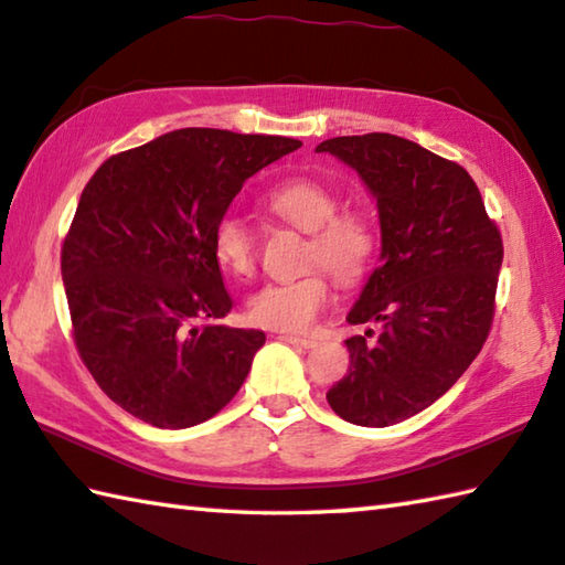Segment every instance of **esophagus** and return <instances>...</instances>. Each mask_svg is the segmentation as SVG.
Instances as JSON below:
<instances>
[{
	"instance_id": "obj_1",
	"label": "esophagus",
	"mask_w": 565,
	"mask_h": 565,
	"mask_svg": "<svg viewBox=\"0 0 565 565\" xmlns=\"http://www.w3.org/2000/svg\"><path fill=\"white\" fill-rule=\"evenodd\" d=\"M279 341L291 343V345H301V348H313L316 345L313 338H301V335H289V333H281Z\"/></svg>"
}]
</instances>
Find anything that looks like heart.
Wrapping results in <instances>:
<instances>
[{
	"label": "heart",
	"mask_w": 565,
	"mask_h": 565,
	"mask_svg": "<svg viewBox=\"0 0 565 565\" xmlns=\"http://www.w3.org/2000/svg\"><path fill=\"white\" fill-rule=\"evenodd\" d=\"M338 192L311 178H291L266 192L264 207L276 217L309 232V274L291 281H274L249 296L247 311L254 323L274 331L301 333L333 299V284L328 269L338 279L358 281L371 266L377 249L373 220L361 210H338ZM212 254L222 271L247 279L256 266L254 234L237 214H224L212 230Z\"/></svg>",
	"instance_id": "obj_1"
}]
</instances>
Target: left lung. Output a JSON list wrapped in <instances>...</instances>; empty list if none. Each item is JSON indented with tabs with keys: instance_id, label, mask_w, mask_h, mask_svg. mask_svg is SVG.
Masks as SVG:
<instances>
[{
	"instance_id": "8db88e82",
	"label": "left lung",
	"mask_w": 565,
	"mask_h": 565,
	"mask_svg": "<svg viewBox=\"0 0 565 565\" xmlns=\"http://www.w3.org/2000/svg\"><path fill=\"white\" fill-rule=\"evenodd\" d=\"M358 172L381 220V259L348 323V373L326 393L345 423L387 427L423 413L452 387L484 345L504 247L465 168L413 140L367 132L323 140Z\"/></svg>"
}]
</instances>
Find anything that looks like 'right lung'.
<instances>
[{
    "label": "right lung",
    "mask_w": 565,
    "mask_h": 565,
    "mask_svg": "<svg viewBox=\"0 0 565 565\" xmlns=\"http://www.w3.org/2000/svg\"><path fill=\"white\" fill-rule=\"evenodd\" d=\"M301 148L279 136L182 128L108 158L81 192L61 276L81 358L152 427L200 425L237 395L266 335L230 328L212 230L242 184Z\"/></svg>",
    "instance_id": "1"
}]
</instances>
